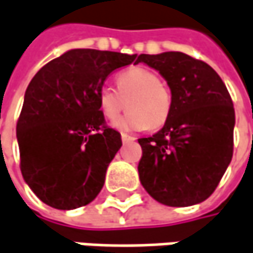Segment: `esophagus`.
Segmentation results:
<instances>
[{
	"instance_id": "esophagus-1",
	"label": "esophagus",
	"mask_w": 253,
	"mask_h": 253,
	"mask_svg": "<svg viewBox=\"0 0 253 253\" xmlns=\"http://www.w3.org/2000/svg\"><path fill=\"white\" fill-rule=\"evenodd\" d=\"M121 138H122V142H131V141H135V138L128 135V133H121Z\"/></svg>"
}]
</instances>
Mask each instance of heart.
<instances>
[{
  "label": "heart",
  "mask_w": 253,
  "mask_h": 253,
  "mask_svg": "<svg viewBox=\"0 0 253 253\" xmlns=\"http://www.w3.org/2000/svg\"><path fill=\"white\" fill-rule=\"evenodd\" d=\"M126 115L115 122L118 129H158L172 112V89L157 72L145 67H131L117 77V89L104 85L99 91V108L108 121Z\"/></svg>",
  "instance_id": "obj_1"
}]
</instances>
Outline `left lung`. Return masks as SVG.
Instances as JSON below:
<instances>
[{"instance_id":"obj_1","label":"left lung","mask_w":253,"mask_h":253,"mask_svg":"<svg viewBox=\"0 0 253 253\" xmlns=\"http://www.w3.org/2000/svg\"><path fill=\"white\" fill-rule=\"evenodd\" d=\"M159 71L173 105L164 128L139 138L138 172L146 192L168 207L195 205L213 194L234 154L235 109L221 77L183 52L141 54Z\"/></svg>"}]
</instances>
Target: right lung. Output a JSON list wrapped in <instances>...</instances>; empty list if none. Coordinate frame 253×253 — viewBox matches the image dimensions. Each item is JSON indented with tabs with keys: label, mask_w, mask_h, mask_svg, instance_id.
<instances>
[{
	"label": "right lung",
	"mask_w": 253,
	"mask_h": 253,
	"mask_svg": "<svg viewBox=\"0 0 253 253\" xmlns=\"http://www.w3.org/2000/svg\"><path fill=\"white\" fill-rule=\"evenodd\" d=\"M128 55L71 49L45 64L25 91L17 122L19 168L32 192L55 209L92 202L122 145L99 109V91Z\"/></svg>",
	"instance_id": "add662e5"
}]
</instances>
